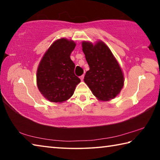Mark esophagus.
Returning a JSON list of instances; mask_svg holds the SVG:
<instances>
[{
  "label": "esophagus",
  "mask_w": 160,
  "mask_h": 160,
  "mask_svg": "<svg viewBox=\"0 0 160 160\" xmlns=\"http://www.w3.org/2000/svg\"><path fill=\"white\" fill-rule=\"evenodd\" d=\"M84 76H85V75H81V76L80 77V80H83V79H84Z\"/></svg>",
  "instance_id": "obj_1"
}]
</instances>
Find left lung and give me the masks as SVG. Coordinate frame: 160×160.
<instances>
[{"label":"left lung","mask_w":160,"mask_h":160,"mask_svg":"<svg viewBox=\"0 0 160 160\" xmlns=\"http://www.w3.org/2000/svg\"><path fill=\"white\" fill-rule=\"evenodd\" d=\"M82 51L90 70L86 72L84 81L93 94L102 101L113 99L123 86V75L112 51L104 43L95 45L83 42Z\"/></svg>","instance_id":"obj_1"}]
</instances>
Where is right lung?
<instances>
[{
  "label": "right lung",
  "instance_id": "right-lung-1",
  "mask_svg": "<svg viewBox=\"0 0 160 160\" xmlns=\"http://www.w3.org/2000/svg\"><path fill=\"white\" fill-rule=\"evenodd\" d=\"M74 42L66 39L56 41L42 58L38 67V88L46 99L52 102H62L73 94L80 79L75 75V63L70 53Z\"/></svg>",
  "mask_w": 160,
  "mask_h": 160
}]
</instances>
